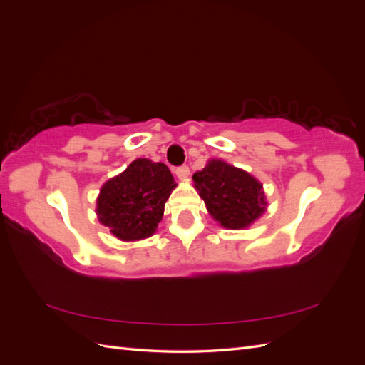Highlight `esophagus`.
<instances>
[{
    "mask_svg": "<svg viewBox=\"0 0 365 365\" xmlns=\"http://www.w3.org/2000/svg\"><path fill=\"white\" fill-rule=\"evenodd\" d=\"M175 173H176V176H178V178H180L181 181H185L187 178H189L190 169L187 168V165H181V168H176V169H175Z\"/></svg>",
    "mask_w": 365,
    "mask_h": 365,
    "instance_id": "34e87169",
    "label": "esophagus"
}]
</instances>
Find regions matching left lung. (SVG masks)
<instances>
[{
  "label": "left lung",
  "instance_id": "1",
  "mask_svg": "<svg viewBox=\"0 0 365 365\" xmlns=\"http://www.w3.org/2000/svg\"><path fill=\"white\" fill-rule=\"evenodd\" d=\"M193 182L210 216L227 230L248 228L267 212L262 182L227 161L208 160L202 170L193 173Z\"/></svg>",
  "mask_w": 365,
  "mask_h": 365
}]
</instances>
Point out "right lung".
Segmentation results:
<instances>
[{
  "label": "right lung",
  "instance_id": "right-lung-1",
  "mask_svg": "<svg viewBox=\"0 0 365 365\" xmlns=\"http://www.w3.org/2000/svg\"><path fill=\"white\" fill-rule=\"evenodd\" d=\"M175 187L164 163L137 158L102 185L96 207L98 222L123 242L148 239L155 235Z\"/></svg>",
  "mask_w": 365,
  "mask_h": 365
}]
</instances>
